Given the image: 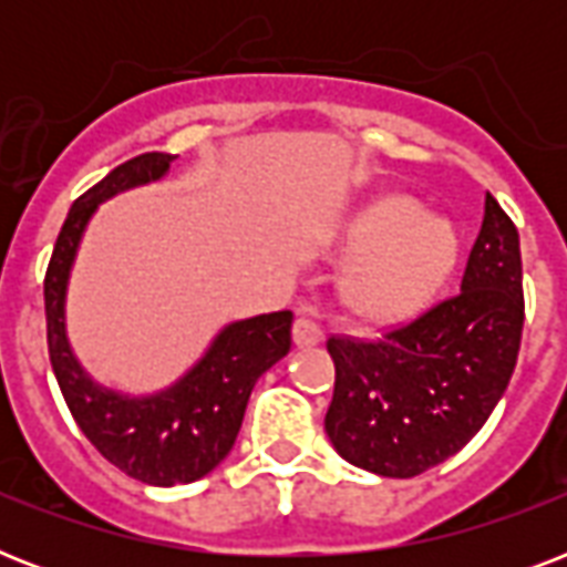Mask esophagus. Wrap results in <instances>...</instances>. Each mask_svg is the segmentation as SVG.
I'll return each mask as SVG.
<instances>
[{"label":"esophagus","mask_w":567,"mask_h":567,"mask_svg":"<svg viewBox=\"0 0 567 567\" xmlns=\"http://www.w3.org/2000/svg\"><path fill=\"white\" fill-rule=\"evenodd\" d=\"M293 344L297 347H315L320 341V327L309 318L293 320Z\"/></svg>","instance_id":"34e87169"}]
</instances>
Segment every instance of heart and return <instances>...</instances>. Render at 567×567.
I'll use <instances>...</instances> for the list:
<instances>
[{
	"label": "heart",
	"mask_w": 567,
	"mask_h": 567,
	"mask_svg": "<svg viewBox=\"0 0 567 567\" xmlns=\"http://www.w3.org/2000/svg\"><path fill=\"white\" fill-rule=\"evenodd\" d=\"M341 249L355 256L347 267V306L364 318L394 320L430 300L456 270V226L423 214L409 196H382L347 217Z\"/></svg>",
	"instance_id": "heart-1"
}]
</instances>
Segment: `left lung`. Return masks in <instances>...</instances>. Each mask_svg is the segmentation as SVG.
I'll list each match as a JSON object with an SVG mask.
<instances>
[{
  "mask_svg": "<svg viewBox=\"0 0 567 567\" xmlns=\"http://www.w3.org/2000/svg\"><path fill=\"white\" fill-rule=\"evenodd\" d=\"M520 329L518 229L485 194L456 297L382 338H329L336 394L323 426L338 456L391 480L456 456L501 403Z\"/></svg>",
  "mask_w": 567,
  "mask_h": 567,
  "instance_id": "obj_1",
  "label": "left lung"
}]
</instances>
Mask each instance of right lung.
Wrapping results in <instances>:
<instances>
[{"mask_svg":"<svg viewBox=\"0 0 567 567\" xmlns=\"http://www.w3.org/2000/svg\"><path fill=\"white\" fill-rule=\"evenodd\" d=\"M173 158L137 155L79 196L61 226L43 282L49 362L79 430L123 474L162 488L203 480L229 456L258 377L291 350L293 323L291 311L231 320L188 371L150 394L102 385L84 371L66 336V288L87 223L102 203L123 190L162 182Z\"/></svg>","mask_w":567,"mask_h":567,"instance_id":"1","label":"right lung"}]
</instances>
